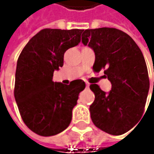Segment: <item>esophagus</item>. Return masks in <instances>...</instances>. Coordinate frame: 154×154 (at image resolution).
Here are the masks:
<instances>
[{
    "mask_svg": "<svg viewBox=\"0 0 154 154\" xmlns=\"http://www.w3.org/2000/svg\"><path fill=\"white\" fill-rule=\"evenodd\" d=\"M89 87V83H86V88H88Z\"/></svg>",
    "mask_w": 154,
    "mask_h": 154,
    "instance_id": "obj_1",
    "label": "esophagus"
}]
</instances>
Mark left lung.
I'll list each match as a JSON object with an SVG mask.
<instances>
[{
    "label": "left lung",
    "mask_w": 154,
    "mask_h": 154,
    "mask_svg": "<svg viewBox=\"0 0 154 154\" xmlns=\"http://www.w3.org/2000/svg\"><path fill=\"white\" fill-rule=\"evenodd\" d=\"M81 39L94 51L93 71L104 69L112 86L109 93L97 84L90 86L95 95L90 105L92 122L109 134L126 133L142 117L149 91L143 54L130 36L116 28L87 29L83 31Z\"/></svg>",
    "instance_id": "8db88e82"
}]
</instances>
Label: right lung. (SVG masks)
Wrapping results in <instances>:
<instances>
[{
    "label": "right lung",
    "mask_w": 154,
    "mask_h": 154,
    "mask_svg": "<svg viewBox=\"0 0 154 154\" xmlns=\"http://www.w3.org/2000/svg\"><path fill=\"white\" fill-rule=\"evenodd\" d=\"M83 30H41L24 47L15 73L14 98L21 118L32 132L52 136L70 124L72 110L83 80L69 85L52 80L55 70L63 66L64 53L79 45Z\"/></svg>",
    "instance_id": "obj_1"
}]
</instances>
